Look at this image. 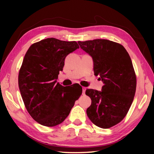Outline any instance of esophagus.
<instances>
[{
    "label": "esophagus",
    "mask_w": 154,
    "mask_h": 154,
    "mask_svg": "<svg viewBox=\"0 0 154 154\" xmlns=\"http://www.w3.org/2000/svg\"><path fill=\"white\" fill-rule=\"evenodd\" d=\"M82 90H83V94H85V90H86V88H85V87H83V88H82Z\"/></svg>",
    "instance_id": "34e87169"
}]
</instances>
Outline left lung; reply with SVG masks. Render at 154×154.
I'll list each match as a JSON object with an SVG mask.
<instances>
[{
	"label": "left lung",
	"mask_w": 154,
	"mask_h": 154,
	"mask_svg": "<svg viewBox=\"0 0 154 154\" xmlns=\"http://www.w3.org/2000/svg\"><path fill=\"white\" fill-rule=\"evenodd\" d=\"M78 43L92 57L94 75L104 83L101 91H85L92 100L88 117L96 126L109 128L124 118L133 101L137 79L131 59L126 49L113 41L98 38Z\"/></svg>",
	"instance_id": "left-lung-1"
}]
</instances>
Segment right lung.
Returning a JSON list of instances; mask_svg holds the SVG:
<instances>
[{
	"mask_svg": "<svg viewBox=\"0 0 154 154\" xmlns=\"http://www.w3.org/2000/svg\"><path fill=\"white\" fill-rule=\"evenodd\" d=\"M79 48L76 41L48 38L32 44L26 54L18 77L20 91L28 112L43 126L64 122L82 95L79 84L64 87L56 81L65 58Z\"/></svg>",
	"mask_w": 154,
	"mask_h": 154,
	"instance_id": "right-lung-1",
	"label": "right lung"
}]
</instances>
